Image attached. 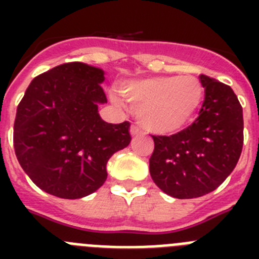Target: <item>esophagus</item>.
Segmentation results:
<instances>
[{"mask_svg":"<svg viewBox=\"0 0 259 259\" xmlns=\"http://www.w3.org/2000/svg\"><path fill=\"white\" fill-rule=\"evenodd\" d=\"M130 131H131V135L132 136H136V135H140L141 132V128L139 127V125H136V124H132L131 125V130H130Z\"/></svg>","mask_w":259,"mask_h":259,"instance_id":"esophagus-1","label":"esophagus"}]
</instances>
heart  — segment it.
I'll return each instance as SVG.
<instances>
[{"label": "heart", "mask_w": 259, "mask_h": 259, "mask_svg": "<svg viewBox=\"0 0 259 259\" xmlns=\"http://www.w3.org/2000/svg\"><path fill=\"white\" fill-rule=\"evenodd\" d=\"M125 100L137 107L141 124L157 134H172L191 122L203 100L197 77L154 76L128 81L120 87Z\"/></svg>", "instance_id": "b5f03b06"}]
</instances>
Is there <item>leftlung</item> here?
<instances>
[{"label":"left lung","instance_id":"1","mask_svg":"<svg viewBox=\"0 0 259 259\" xmlns=\"http://www.w3.org/2000/svg\"><path fill=\"white\" fill-rule=\"evenodd\" d=\"M205 98L189 127L152 136L153 182L175 198L201 197L217 189L237 164L244 144L242 107L230 85L200 75Z\"/></svg>","mask_w":259,"mask_h":259}]
</instances>
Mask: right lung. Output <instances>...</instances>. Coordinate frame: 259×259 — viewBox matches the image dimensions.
Masks as SVG:
<instances>
[{"label":"right lung","mask_w":259,"mask_h":259,"mask_svg":"<svg viewBox=\"0 0 259 259\" xmlns=\"http://www.w3.org/2000/svg\"><path fill=\"white\" fill-rule=\"evenodd\" d=\"M101 68L63 63L32 80L14 122L18 161L38 188L59 198L85 197L107 178L106 163L131 143L130 122H104Z\"/></svg>","instance_id":"add662e5"}]
</instances>
